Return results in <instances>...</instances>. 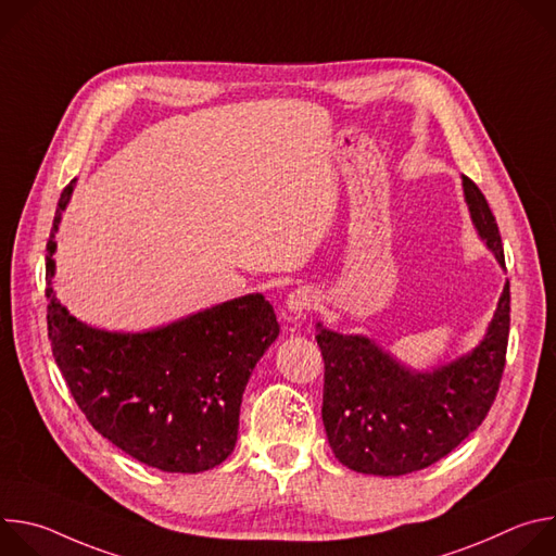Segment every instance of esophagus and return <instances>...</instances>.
<instances>
[{"mask_svg": "<svg viewBox=\"0 0 556 556\" xmlns=\"http://www.w3.org/2000/svg\"><path fill=\"white\" fill-rule=\"evenodd\" d=\"M314 301H316V296L307 286L294 288L286 299V316L290 321H296L299 316H303L307 309H312Z\"/></svg>", "mask_w": 556, "mask_h": 556, "instance_id": "esophagus-1", "label": "esophagus"}]
</instances>
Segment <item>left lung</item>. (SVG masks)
Returning a JSON list of instances; mask_svg holds the SVG:
<instances>
[{
    "label": "left lung",
    "mask_w": 556,
    "mask_h": 556,
    "mask_svg": "<svg viewBox=\"0 0 556 556\" xmlns=\"http://www.w3.org/2000/svg\"><path fill=\"white\" fill-rule=\"evenodd\" d=\"M464 193L475 226L504 266L497 219L470 178ZM510 283L486 339L468 356L416 374L365 337L316 334L324 376V427L341 464L369 475H407L448 455L489 416L506 367Z\"/></svg>",
    "instance_id": "1"
}]
</instances>
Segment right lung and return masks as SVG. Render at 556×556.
Masks as SVG:
<instances>
[{"label":"right lung","mask_w":556,"mask_h":556,"mask_svg":"<svg viewBox=\"0 0 556 556\" xmlns=\"http://www.w3.org/2000/svg\"><path fill=\"white\" fill-rule=\"evenodd\" d=\"M74 180L63 189L48 240V339L88 422L134 459L167 472H200L237 442L242 393L279 334L273 305L247 294L144 334L78 324L52 294L54 232Z\"/></svg>","instance_id":"right-lung-1"}]
</instances>
